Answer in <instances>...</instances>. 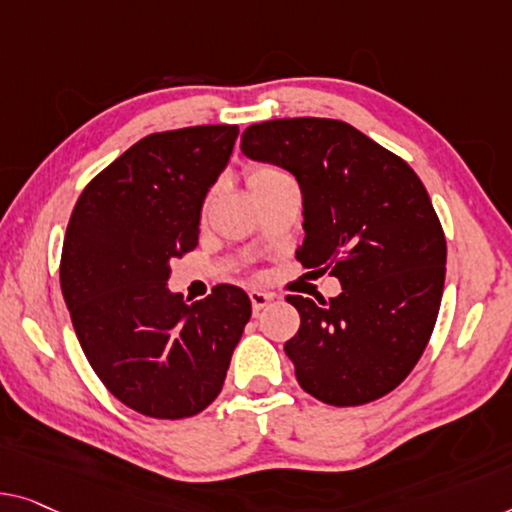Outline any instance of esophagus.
Segmentation results:
<instances>
[{
  "instance_id": "obj_1",
  "label": "esophagus",
  "mask_w": 512,
  "mask_h": 512,
  "mask_svg": "<svg viewBox=\"0 0 512 512\" xmlns=\"http://www.w3.org/2000/svg\"><path fill=\"white\" fill-rule=\"evenodd\" d=\"M248 296H250V303H253V310H255V312L266 308V305H269L273 299H276V294L259 292V289H253V292H250Z\"/></svg>"
}]
</instances>
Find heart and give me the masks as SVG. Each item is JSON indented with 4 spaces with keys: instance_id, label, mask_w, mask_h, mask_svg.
Wrapping results in <instances>:
<instances>
[{
    "instance_id": "obj_1",
    "label": "heart",
    "mask_w": 512,
    "mask_h": 512,
    "mask_svg": "<svg viewBox=\"0 0 512 512\" xmlns=\"http://www.w3.org/2000/svg\"><path fill=\"white\" fill-rule=\"evenodd\" d=\"M282 179H287V174L280 170L276 165H269V163H257V165H250L246 170V183L250 188V195L255 193H262L273 183H278Z\"/></svg>"
}]
</instances>
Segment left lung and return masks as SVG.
<instances>
[{
    "label": "left lung",
    "mask_w": 512,
    "mask_h": 512,
    "mask_svg": "<svg viewBox=\"0 0 512 512\" xmlns=\"http://www.w3.org/2000/svg\"><path fill=\"white\" fill-rule=\"evenodd\" d=\"M241 151L294 174L296 259L342 285L329 301L287 296L301 315L285 342L301 388L333 407L391 393L423 356L444 294L446 236L423 181L338 119L262 121L243 131Z\"/></svg>",
    "instance_id": "obj_1"
}]
</instances>
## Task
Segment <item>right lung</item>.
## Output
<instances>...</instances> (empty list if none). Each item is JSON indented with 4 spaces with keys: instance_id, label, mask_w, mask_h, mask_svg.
<instances>
[{
    "instance_id": "right-lung-1",
    "label": "right lung",
    "mask_w": 512,
    "mask_h": 512,
    "mask_svg": "<svg viewBox=\"0 0 512 512\" xmlns=\"http://www.w3.org/2000/svg\"><path fill=\"white\" fill-rule=\"evenodd\" d=\"M236 135L223 124L142 137L87 183L68 220L59 282L75 335L105 388L144 416L207 409L253 312L234 285L195 303L167 289Z\"/></svg>"
}]
</instances>
